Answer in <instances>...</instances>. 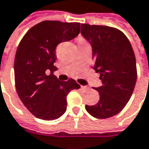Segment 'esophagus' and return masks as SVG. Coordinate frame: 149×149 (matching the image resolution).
<instances>
[{"instance_id": "esophagus-1", "label": "esophagus", "mask_w": 149, "mask_h": 149, "mask_svg": "<svg viewBox=\"0 0 149 149\" xmlns=\"http://www.w3.org/2000/svg\"><path fill=\"white\" fill-rule=\"evenodd\" d=\"M81 89H83V90H88L89 88L86 87V86H81Z\"/></svg>"}]
</instances>
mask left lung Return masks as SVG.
I'll use <instances>...</instances> for the list:
<instances>
[{"label":"left lung","mask_w":149,"mask_h":149,"mask_svg":"<svg viewBox=\"0 0 149 149\" xmlns=\"http://www.w3.org/2000/svg\"><path fill=\"white\" fill-rule=\"evenodd\" d=\"M80 33L92 47V68L102 81L95 88L100 100L94 106L86 105V111L95 118L111 117L125 107L136 85L133 49L126 35L114 27L81 24Z\"/></svg>","instance_id":"left-lung-1"}]
</instances>
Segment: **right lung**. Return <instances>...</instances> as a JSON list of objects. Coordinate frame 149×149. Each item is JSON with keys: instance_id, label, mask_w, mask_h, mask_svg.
<instances>
[{"instance_id": "right-lung-1", "label": "right lung", "mask_w": 149, "mask_h": 149, "mask_svg": "<svg viewBox=\"0 0 149 149\" xmlns=\"http://www.w3.org/2000/svg\"><path fill=\"white\" fill-rule=\"evenodd\" d=\"M79 28V22L43 21L31 27L19 43L14 62L16 89L20 100L38 118L60 117L67 109V95L80 88L73 79L61 81L53 74L57 70L56 47L77 37Z\"/></svg>"}]
</instances>
